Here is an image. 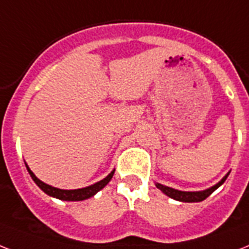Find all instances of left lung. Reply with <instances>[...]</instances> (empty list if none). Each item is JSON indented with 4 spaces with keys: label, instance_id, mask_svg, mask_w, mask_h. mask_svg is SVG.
I'll use <instances>...</instances> for the list:
<instances>
[{
    "label": "left lung",
    "instance_id": "obj_1",
    "mask_svg": "<svg viewBox=\"0 0 249 249\" xmlns=\"http://www.w3.org/2000/svg\"><path fill=\"white\" fill-rule=\"evenodd\" d=\"M229 174L230 171L226 174L225 177H224L219 183H216L215 185L207 188V189H205V191H198V192L179 191V189H174V188L166 187V185H162V184H160V183H155V184H156V187L159 188L160 191L162 192L163 195H166L167 197L173 198V199H175V201L189 202V203H192V202H201L203 201V199H206V198L209 197L211 193H213V192L220 187V185H223L224 181L226 180V178H228Z\"/></svg>",
    "mask_w": 249,
    "mask_h": 249
}]
</instances>
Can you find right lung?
<instances>
[{
  "label": "right lung",
  "instance_id": "obj_1",
  "mask_svg": "<svg viewBox=\"0 0 249 249\" xmlns=\"http://www.w3.org/2000/svg\"><path fill=\"white\" fill-rule=\"evenodd\" d=\"M25 166H26V170L29 173V175L32 177L33 181L37 184L38 187L42 189V191L48 195L50 197H53V198H57V199H61V201H84V199H88V198L93 197V196L96 195L97 192H100L102 188H105L107 185V183L112 179L114 177V173H115V169L111 171L108 175H107L105 179L102 180L97 181V183L92 184L89 187H86V188H80V189H58V188H54L52 185H48V184L43 183L42 180H39L34 173L29 169V166L26 165L25 162Z\"/></svg>",
  "mask_w": 249,
  "mask_h": 249
}]
</instances>
